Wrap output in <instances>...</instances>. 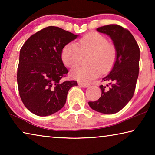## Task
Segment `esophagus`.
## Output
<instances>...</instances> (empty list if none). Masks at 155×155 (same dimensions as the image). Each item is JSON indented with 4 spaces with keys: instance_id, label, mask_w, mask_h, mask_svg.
Returning a JSON list of instances; mask_svg holds the SVG:
<instances>
[{
    "instance_id": "34e87169",
    "label": "esophagus",
    "mask_w": 155,
    "mask_h": 155,
    "mask_svg": "<svg viewBox=\"0 0 155 155\" xmlns=\"http://www.w3.org/2000/svg\"><path fill=\"white\" fill-rule=\"evenodd\" d=\"M78 85L80 86V87H88L89 86H90V85H89V84H87V83H80V82H78Z\"/></svg>"
}]
</instances>
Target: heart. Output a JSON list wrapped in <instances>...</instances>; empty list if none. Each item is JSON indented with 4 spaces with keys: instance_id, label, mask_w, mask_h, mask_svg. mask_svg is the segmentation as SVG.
Returning a JSON list of instances; mask_svg holds the SVG:
<instances>
[{
    "instance_id": "heart-1",
    "label": "heart",
    "mask_w": 155,
    "mask_h": 155,
    "mask_svg": "<svg viewBox=\"0 0 155 155\" xmlns=\"http://www.w3.org/2000/svg\"><path fill=\"white\" fill-rule=\"evenodd\" d=\"M90 54L87 59L89 66L75 68L70 73L72 78L87 82L98 77L101 71H109L116 59L117 51L114 44L108 42L104 35L90 33L77 43L65 45L61 52V59L67 67L73 68L80 64L82 55Z\"/></svg>"
}]
</instances>
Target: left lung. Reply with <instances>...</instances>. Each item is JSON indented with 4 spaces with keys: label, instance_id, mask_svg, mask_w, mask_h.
<instances>
[{
    "label": "left lung",
    "instance_id": "left-lung-1",
    "mask_svg": "<svg viewBox=\"0 0 155 155\" xmlns=\"http://www.w3.org/2000/svg\"><path fill=\"white\" fill-rule=\"evenodd\" d=\"M96 30L111 38L117 54L111 72L103 78L109 84L100 85L101 97L88 104L96 111L113 114L124 108L134 94L139 75L140 48L129 31L121 26L109 25Z\"/></svg>",
    "mask_w": 155,
    "mask_h": 155
}]
</instances>
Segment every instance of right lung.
<instances>
[{"label":"right lung","mask_w":155,"mask_h":155,"mask_svg":"<svg viewBox=\"0 0 155 155\" xmlns=\"http://www.w3.org/2000/svg\"><path fill=\"white\" fill-rule=\"evenodd\" d=\"M78 35L57 27H48L31 35L20 51L17 82L25 106L35 115L47 116L59 111L75 81H65L64 47Z\"/></svg>","instance_id":"1"}]
</instances>
